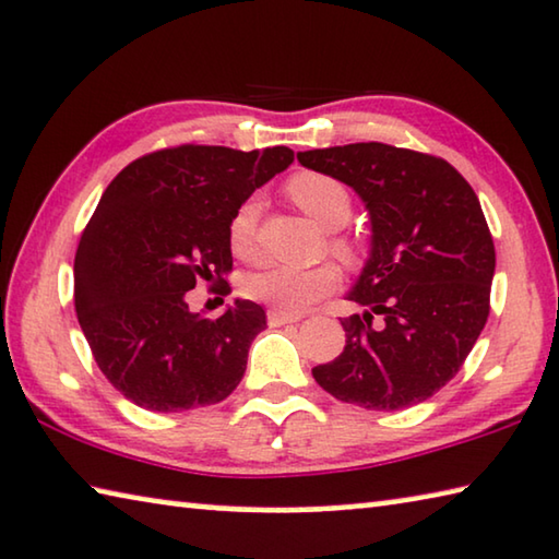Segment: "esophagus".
Here are the masks:
<instances>
[{"mask_svg":"<svg viewBox=\"0 0 559 559\" xmlns=\"http://www.w3.org/2000/svg\"><path fill=\"white\" fill-rule=\"evenodd\" d=\"M300 316L296 313H286V311H276V308H271L269 311V325L276 328V325H286V323H298Z\"/></svg>","mask_w":559,"mask_h":559,"instance_id":"34e87169","label":"esophagus"}]
</instances>
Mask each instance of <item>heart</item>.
<instances>
[{
    "instance_id": "obj_1",
    "label": "heart",
    "mask_w": 559,
    "mask_h": 559,
    "mask_svg": "<svg viewBox=\"0 0 559 559\" xmlns=\"http://www.w3.org/2000/svg\"><path fill=\"white\" fill-rule=\"evenodd\" d=\"M286 193L300 211H306L316 224L323 228H341L350 218L353 199L345 186L328 174L318 171H300L286 181ZM259 216L261 203L255 199L243 201L231 216L228 224V241L236 255L241 259H253L259 253ZM333 251L343 259L356 255V246L350 238L335 236ZM341 273L333 263H318L311 269H290V265H265L255 271L246 281L248 296L263 300L276 308V311L298 313L313 306L318 298L338 286Z\"/></svg>"
}]
</instances>
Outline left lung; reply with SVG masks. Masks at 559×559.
<instances>
[{
    "instance_id": "1",
    "label": "left lung",
    "mask_w": 559,
    "mask_h": 559,
    "mask_svg": "<svg viewBox=\"0 0 559 559\" xmlns=\"http://www.w3.org/2000/svg\"><path fill=\"white\" fill-rule=\"evenodd\" d=\"M300 166L350 186L370 216V253L343 318L345 348L316 383L366 411L436 395L490 313L495 246L480 201L438 156L380 141L298 152Z\"/></svg>"
}]
</instances>
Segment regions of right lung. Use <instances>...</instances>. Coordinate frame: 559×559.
Instances as JSON below:
<instances>
[{
    "instance_id": "obj_1",
    "label": "right lung",
    "mask_w": 559,
    "mask_h": 559,
    "mask_svg": "<svg viewBox=\"0 0 559 559\" xmlns=\"http://www.w3.org/2000/svg\"><path fill=\"white\" fill-rule=\"evenodd\" d=\"M290 164L288 146L186 144L136 158L106 186L76 248L74 306L96 366L134 405L181 413L241 383L265 311L236 298L206 318L186 290L231 273V216Z\"/></svg>"
}]
</instances>
